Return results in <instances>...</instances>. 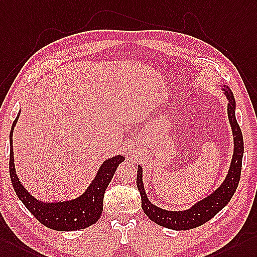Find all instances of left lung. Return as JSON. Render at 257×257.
Wrapping results in <instances>:
<instances>
[{"label":"left lung","mask_w":257,"mask_h":257,"mask_svg":"<svg viewBox=\"0 0 257 257\" xmlns=\"http://www.w3.org/2000/svg\"><path fill=\"white\" fill-rule=\"evenodd\" d=\"M224 97L228 100V117L233 136V155L223 182L209 195L199 199L190 208L184 210H167L154 205L149 201L143 182V168L137 167L136 184L142 197V208L146 216L161 227L172 230H189L202 226L215 217L230 202L239 184L244 144L241 128L235 118V100L228 86L221 87Z\"/></svg>","instance_id":"1"}]
</instances>
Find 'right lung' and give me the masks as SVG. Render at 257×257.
Wrapping results in <instances>:
<instances>
[{"label": "right lung", "instance_id": "1", "mask_svg": "<svg viewBox=\"0 0 257 257\" xmlns=\"http://www.w3.org/2000/svg\"><path fill=\"white\" fill-rule=\"evenodd\" d=\"M21 110L13 122L10 133V176L14 191L37 220L43 226L56 231H75L90 227L96 223L102 214L103 195L111 182L117 166L125 160L122 155L105 159L100 165L91 183L79 196L65 201L45 202L36 198L25 189L18 179L14 164L13 132L20 117Z\"/></svg>", "mask_w": 257, "mask_h": 257}]
</instances>
